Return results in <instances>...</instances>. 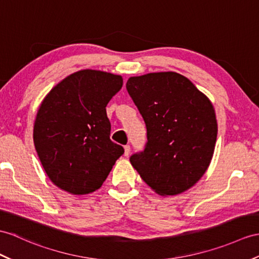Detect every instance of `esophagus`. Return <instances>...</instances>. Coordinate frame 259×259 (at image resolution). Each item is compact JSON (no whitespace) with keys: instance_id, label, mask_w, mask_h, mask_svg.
<instances>
[{"instance_id":"obj_1","label":"esophagus","mask_w":259,"mask_h":259,"mask_svg":"<svg viewBox=\"0 0 259 259\" xmlns=\"http://www.w3.org/2000/svg\"><path fill=\"white\" fill-rule=\"evenodd\" d=\"M131 154V147L128 146V145H126V146H124V155L126 157H128Z\"/></svg>"}]
</instances>
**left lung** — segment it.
Masks as SVG:
<instances>
[{"instance_id": "1", "label": "left lung", "mask_w": 259, "mask_h": 259, "mask_svg": "<svg viewBox=\"0 0 259 259\" xmlns=\"http://www.w3.org/2000/svg\"><path fill=\"white\" fill-rule=\"evenodd\" d=\"M126 89L146 123L147 144L131 163L157 194L192 188L209 168L218 122L210 99L174 71L130 77Z\"/></svg>"}]
</instances>
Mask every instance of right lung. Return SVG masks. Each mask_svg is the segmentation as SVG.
I'll use <instances>...</instances> for the list:
<instances>
[{"instance_id": "add662e5", "label": "right lung", "mask_w": 259, "mask_h": 259, "mask_svg": "<svg viewBox=\"0 0 259 259\" xmlns=\"http://www.w3.org/2000/svg\"><path fill=\"white\" fill-rule=\"evenodd\" d=\"M122 85V75L83 69L41 101L34 144L48 178L61 190L78 195L98 190L123 155V147L110 140L105 109Z\"/></svg>"}]
</instances>
